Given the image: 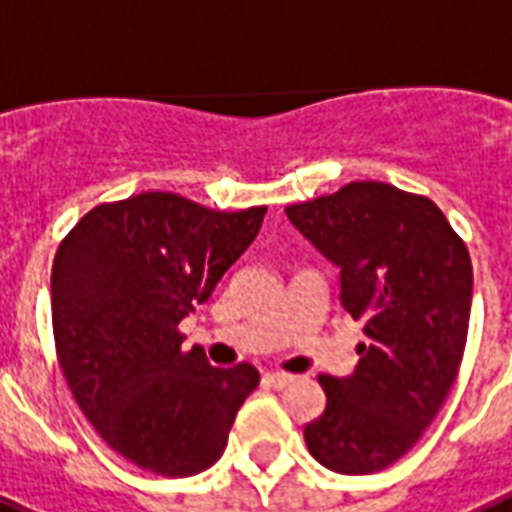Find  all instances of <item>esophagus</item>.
Masks as SVG:
<instances>
[{
  "label": "esophagus",
  "instance_id": "esophagus-1",
  "mask_svg": "<svg viewBox=\"0 0 512 512\" xmlns=\"http://www.w3.org/2000/svg\"><path fill=\"white\" fill-rule=\"evenodd\" d=\"M293 382L291 374H267L264 376V387H269V390H283V387H288V384Z\"/></svg>",
  "mask_w": 512,
  "mask_h": 512
}]
</instances>
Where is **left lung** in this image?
<instances>
[{"label": "left lung", "instance_id": "left-lung-1", "mask_svg": "<svg viewBox=\"0 0 512 512\" xmlns=\"http://www.w3.org/2000/svg\"><path fill=\"white\" fill-rule=\"evenodd\" d=\"M288 219L342 269V304L363 320L352 376H320L326 411L304 427L320 465L379 473L422 438L465 355L473 264L433 200L382 181L288 205Z\"/></svg>", "mask_w": 512, "mask_h": 512}]
</instances>
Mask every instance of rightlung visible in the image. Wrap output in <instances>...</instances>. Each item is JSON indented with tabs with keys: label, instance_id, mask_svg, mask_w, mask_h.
<instances>
[{
	"label": "right lung",
	"instance_id": "1",
	"mask_svg": "<svg viewBox=\"0 0 512 512\" xmlns=\"http://www.w3.org/2000/svg\"><path fill=\"white\" fill-rule=\"evenodd\" d=\"M267 208L211 211L173 192L101 202L53 261L58 363L87 422L149 473L184 478L224 454L251 363L213 368L178 323L256 240Z\"/></svg>",
	"mask_w": 512,
	"mask_h": 512
}]
</instances>
